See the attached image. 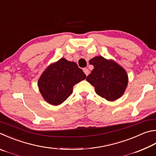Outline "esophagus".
I'll use <instances>...</instances> for the list:
<instances>
[{
    "mask_svg": "<svg viewBox=\"0 0 156 156\" xmlns=\"http://www.w3.org/2000/svg\"><path fill=\"white\" fill-rule=\"evenodd\" d=\"M83 72H84V73H85L86 76H88V74H89V69H87V68H84V69H83Z\"/></svg>",
    "mask_w": 156,
    "mask_h": 156,
    "instance_id": "1",
    "label": "esophagus"
}]
</instances>
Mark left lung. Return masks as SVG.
<instances>
[{
	"label": "left lung",
	"mask_w": 156,
	"mask_h": 156,
	"mask_svg": "<svg viewBox=\"0 0 156 156\" xmlns=\"http://www.w3.org/2000/svg\"><path fill=\"white\" fill-rule=\"evenodd\" d=\"M89 63L94 68L87 80L95 87L96 93L108 101L121 98L128 83L126 70L115 61L107 60L101 56L91 58Z\"/></svg>",
	"instance_id": "obj_1"
}]
</instances>
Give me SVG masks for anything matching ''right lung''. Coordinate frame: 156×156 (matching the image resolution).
I'll list each match as a JSON object with an SVG mask.
<instances>
[{"mask_svg": "<svg viewBox=\"0 0 156 156\" xmlns=\"http://www.w3.org/2000/svg\"><path fill=\"white\" fill-rule=\"evenodd\" d=\"M85 78L86 75L75 62L61 58L43 72L38 80V87L48 103L57 106L72 94L76 84Z\"/></svg>", "mask_w": 156, "mask_h": 156, "instance_id": "right-lung-1", "label": "right lung"}]
</instances>
